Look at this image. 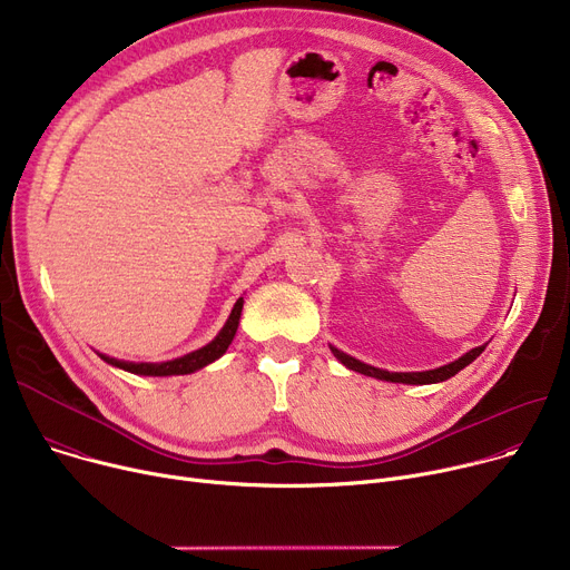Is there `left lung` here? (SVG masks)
Instances as JSON below:
<instances>
[{"label":"left lung","instance_id":"8db88e82","mask_svg":"<svg viewBox=\"0 0 570 570\" xmlns=\"http://www.w3.org/2000/svg\"><path fill=\"white\" fill-rule=\"evenodd\" d=\"M487 345H480V347H473L471 352H465L463 356H459L456 361H450V364L441 366V368H434V371H423V373H389V371H382V368H375V366H368L364 364V361H358L345 352H341L338 347L330 345L332 354L341 361V364L354 373H361V375H368V377H377V380H384V382H397V384H436V382H445L450 377H454L461 368H465L469 364H473V361L484 352Z\"/></svg>","mask_w":570,"mask_h":570}]
</instances>
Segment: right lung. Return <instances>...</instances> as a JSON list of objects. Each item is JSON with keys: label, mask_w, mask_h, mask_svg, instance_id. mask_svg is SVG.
<instances>
[{"label": "right lung", "mask_w": 570, "mask_h": 570, "mask_svg": "<svg viewBox=\"0 0 570 570\" xmlns=\"http://www.w3.org/2000/svg\"><path fill=\"white\" fill-rule=\"evenodd\" d=\"M240 312H243V297L236 299L232 314L225 323V327L220 330V334L212 341L206 343L204 347L195 350V352H188L179 358H173V361H164V364H134V361H120V358H114V356H107V354H99L101 358L107 361V364L116 366V368H122L127 373H134V375H147V377H168V375H190L204 366L214 364L216 358H220L227 347L232 345L234 341V334L238 330V321H240Z\"/></svg>", "instance_id": "right-lung-1"}]
</instances>
